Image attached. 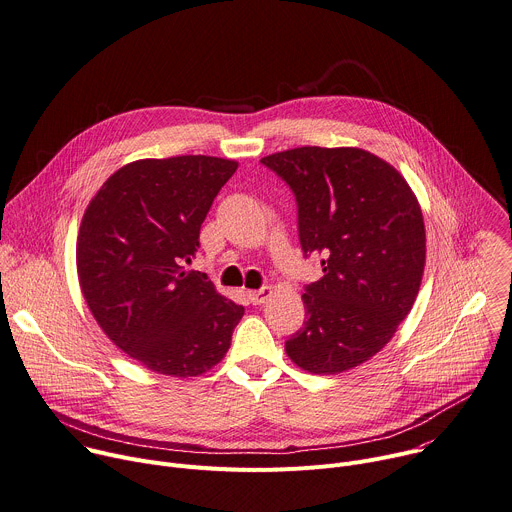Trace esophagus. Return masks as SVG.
Segmentation results:
<instances>
[{
  "label": "esophagus",
  "instance_id": "1",
  "mask_svg": "<svg viewBox=\"0 0 512 512\" xmlns=\"http://www.w3.org/2000/svg\"><path fill=\"white\" fill-rule=\"evenodd\" d=\"M270 295H272V289H270V287H262V289H258V291H248V297H250V301H252L254 305L266 303V301L270 299Z\"/></svg>",
  "mask_w": 512,
  "mask_h": 512
}]
</instances>
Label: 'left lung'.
Masks as SVG:
<instances>
[{
	"mask_svg": "<svg viewBox=\"0 0 512 512\" xmlns=\"http://www.w3.org/2000/svg\"><path fill=\"white\" fill-rule=\"evenodd\" d=\"M260 162L297 197L303 252L323 256L287 356L311 374L352 370L415 305L427 250L421 205L399 170L362 148L301 146Z\"/></svg>",
	"mask_w": 512,
	"mask_h": 512,
	"instance_id": "obj_1",
	"label": "left lung"
}]
</instances>
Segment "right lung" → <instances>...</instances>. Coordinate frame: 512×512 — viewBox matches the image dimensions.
Returning <instances> with one entry per match:
<instances>
[{"label":"right lung","instance_id":"1","mask_svg":"<svg viewBox=\"0 0 512 512\" xmlns=\"http://www.w3.org/2000/svg\"><path fill=\"white\" fill-rule=\"evenodd\" d=\"M230 158H142L89 201L77 236L81 293L103 333L144 368L201 376L230 350L244 307L187 270L201 223L236 173Z\"/></svg>","mask_w":512,"mask_h":512}]
</instances>
